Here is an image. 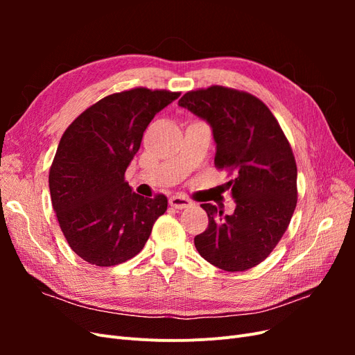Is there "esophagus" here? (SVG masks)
Wrapping results in <instances>:
<instances>
[{"instance_id":"obj_1","label":"esophagus","mask_w":355,"mask_h":355,"mask_svg":"<svg viewBox=\"0 0 355 355\" xmlns=\"http://www.w3.org/2000/svg\"><path fill=\"white\" fill-rule=\"evenodd\" d=\"M170 206L173 209H178V210H182V209H188L192 206V201L184 196H173L170 197L168 200Z\"/></svg>"}]
</instances>
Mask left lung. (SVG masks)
I'll return each instance as SVG.
<instances>
[{"label": "left lung", "instance_id": "1", "mask_svg": "<svg viewBox=\"0 0 355 355\" xmlns=\"http://www.w3.org/2000/svg\"><path fill=\"white\" fill-rule=\"evenodd\" d=\"M179 105L206 120L216 142L214 166L227 170L232 214L201 204L207 230L194 244L223 271H247L263 262L284 235L297 202L296 161L284 132L256 96L223 85L191 90Z\"/></svg>", "mask_w": 355, "mask_h": 355}]
</instances>
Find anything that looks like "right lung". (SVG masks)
<instances>
[{"mask_svg":"<svg viewBox=\"0 0 355 355\" xmlns=\"http://www.w3.org/2000/svg\"><path fill=\"white\" fill-rule=\"evenodd\" d=\"M179 92L136 87L89 106L62 135L49 173L53 209L71 249L96 266H114L144 249L167 197L146 198L125 182L155 114Z\"/></svg>","mask_w":355,"mask_h":355,"instance_id":"add662e5","label":"right lung"}]
</instances>
